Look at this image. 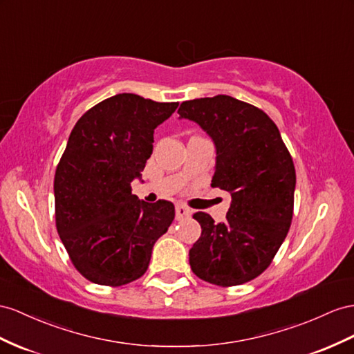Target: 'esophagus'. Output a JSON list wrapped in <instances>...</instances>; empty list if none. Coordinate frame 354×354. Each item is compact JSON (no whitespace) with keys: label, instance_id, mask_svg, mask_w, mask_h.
Instances as JSON below:
<instances>
[{"label":"esophagus","instance_id":"1","mask_svg":"<svg viewBox=\"0 0 354 354\" xmlns=\"http://www.w3.org/2000/svg\"><path fill=\"white\" fill-rule=\"evenodd\" d=\"M192 215V211L188 209L184 205H176V220H183L187 218V216Z\"/></svg>","mask_w":354,"mask_h":354}]
</instances>
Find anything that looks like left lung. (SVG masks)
<instances>
[{"label":"left lung","mask_w":354,"mask_h":354,"mask_svg":"<svg viewBox=\"0 0 354 354\" xmlns=\"http://www.w3.org/2000/svg\"><path fill=\"white\" fill-rule=\"evenodd\" d=\"M179 118L194 121L215 145L212 187L230 193L225 221L196 212L201 238L189 266L207 283L230 287L254 279L275 257L293 216L296 171L274 121L230 95L184 102Z\"/></svg>","instance_id":"left-lung-1"}]
</instances>
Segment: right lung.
<instances>
[{
	"instance_id": "1",
	"label": "right lung",
	"mask_w": 354,
	"mask_h": 354,
	"mask_svg": "<svg viewBox=\"0 0 354 354\" xmlns=\"http://www.w3.org/2000/svg\"><path fill=\"white\" fill-rule=\"evenodd\" d=\"M178 104L116 94L71 130L53 180L57 230L75 268L95 284L140 278L175 218L174 203L139 201L131 183L151 157L153 130Z\"/></svg>"
}]
</instances>
